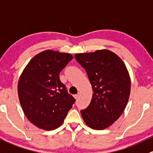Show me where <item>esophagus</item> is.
<instances>
[{"label":"esophagus","mask_w":153,"mask_h":153,"mask_svg":"<svg viewBox=\"0 0 153 153\" xmlns=\"http://www.w3.org/2000/svg\"><path fill=\"white\" fill-rule=\"evenodd\" d=\"M74 98H75V99H78V98H79V93H78V94H76V95H74Z\"/></svg>","instance_id":"obj_1"}]
</instances>
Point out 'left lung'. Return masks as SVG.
I'll return each instance as SVG.
<instances>
[{"label": "left lung", "instance_id": "1", "mask_svg": "<svg viewBox=\"0 0 153 153\" xmlns=\"http://www.w3.org/2000/svg\"><path fill=\"white\" fill-rule=\"evenodd\" d=\"M75 58L85 69L93 91L89 106L81 111L83 120L93 129H105L119 119L128 103V69L119 56L107 49L76 54Z\"/></svg>", "mask_w": 153, "mask_h": 153}]
</instances>
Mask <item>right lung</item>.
<instances>
[{
	"mask_svg": "<svg viewBox=\"0 0 153 153\" xmlns=\"http://www.w3.org/2000/svg\"><path fill=\"white\" fill-rule=\"evenodd\" d=\"M73 56L46 50L34 56L18 82V95L28 120L42 129L60 126L75 99L69 94L59 75Z\"/></svg>",
	"mask_w": 153,
	"mask_h": 153,
	"instance_id": "add662e5",
	"label": "right lung"
}]
</instances>
